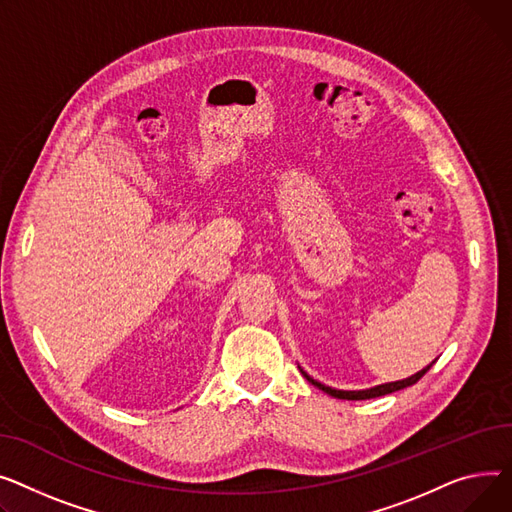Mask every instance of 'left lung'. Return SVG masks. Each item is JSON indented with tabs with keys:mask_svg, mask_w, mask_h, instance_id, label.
<instances>
[{
	"mask_svg": "<svg viewBox=\"0 0 512 512\" xmlns=\"http://www.w3.org/2000/svg\"><path fill=\"white\" fill-rule=\"evenodd\" d=\"M430 366H432V364H430ZM430 366L424 368L422 372L413 374L411 378L397 380V382H388V384H380V386H374V388H368V390H337V388H330V386H324V384L316 382V380L310 378L306 372H304V376H306L314 386H318L320 390H324V393L330 395V397H335V399H347V401H364V399H374V397H382V395H388V393H395V390H401V388H407V386L415 384L419 378H422V376L430 370Z\"/></svg>",
	"mask_w": 512,
	"mask_h": 512,
	"instance_id": "left-lung-1",
	"label": "left lung"
}]
</instances>
